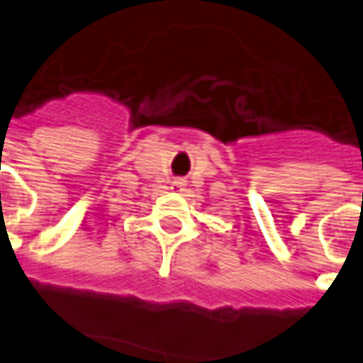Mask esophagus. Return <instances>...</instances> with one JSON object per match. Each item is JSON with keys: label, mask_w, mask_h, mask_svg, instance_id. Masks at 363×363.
Returning a JSON list of instances; mask_svg holds the SVG:
<instances>
[{"label": "esophagus", "mask_w": 363, "mask_h": 363, "mask_svg": "<svg viewBox=\"0 0 363 363\" xmlns=\"http://www.w3.org/2000/svg\"><path fill=\"white\" fill-rule=\"evenodd\" d=\"M171 188H173L175 192H184V188H186V181H184V179H175V181L171 182Z\"/></svg>", "instance_id": "esophagus-1"}]
</instances>
